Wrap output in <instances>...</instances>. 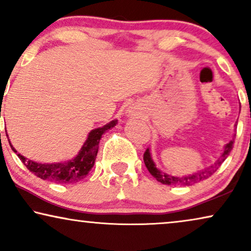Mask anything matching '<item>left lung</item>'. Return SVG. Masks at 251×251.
I'll list each match as a JSON object with an SVG mask.
<instances>
[{"label": "left lung", "instance_id": "8db88e82", "mask_svg": "<svg viewBox=\"0 0 251 251\" xmlns=\"http://www.w3.org/2000/svg\"><path fill=\"white\" fill-rule=\"evenodd\" d=\"M233 143H234V139H232L231 142L227 143L224 147V151H223L222 155L219 156V159L216 161L214 164H211L210 167L205 168L203 170L198 171L193 175H188V176H183V177H176V176H170V175H167L162 173L157 169L155 163L152 160V155H151L150 149H147L144 153V162H145V166L147 170L150 171V174L155 178L157 181L162 183L164 185H184V186H190V185H193L195 183H199V181L207 179L214 175L221 164L224 162L226 157L228 156L229 152H231L233 149Z\"/></svg>", "mask_w": 251, "mask_h": 251}]
</instances>
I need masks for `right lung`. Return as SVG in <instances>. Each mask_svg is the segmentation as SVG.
<instances>
[{
	"instance_id": "add662e5",
	"label": "right lung",
	"mask_w": 251,
	"mask_h": 251,
	"mask_svg": "<svg viewBox=\"0 0 251 251\" xmlns=\"http://www.w3.org/2000/svg\"><path fill=\"white\" fill-rule=\"evenodd\" d=\"M2 105V101H1ZM2 107V106H1ZM118 120H113L107 125H105L101 128H97L91 130L89 132L88 138L85 140L83 146L81 147L80 152L74 159L70 161H65V162H58V163H37L34 162L32 160H28L27 157L23 156L20 153H17L15 147L11 145L9 142L10 146H11L12 151L17 153V155L22 162L27 167L30 173H33L35 176H37L41 179L54 181V183H77L81 179L87 176L91 168L94 167L96 156L98 153V144L100 140L101 136L104 135L105 131L112 129L113 126H116ZM6 132V131H5ZM9 140V138H8Z\"/></svg>"
}]
</instances>
